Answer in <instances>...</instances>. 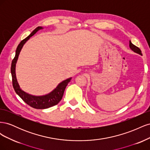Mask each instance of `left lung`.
Wrapping results in <instances>:
<instances>
[{
    "instance_id": "8db88e82",
    "label": "left lung",
    "mask_w": 150,
    "mask_h": 150,
    "mask_svg": "<svg viewBox=\"0 0 150 150\" xmlns=\"http://www.w3.org/2000/svg\"><path fill=\"white\" fill-rule=\"evenodd\" d=\"M129 47H130V49H131V50H132L133 51H134V52L139 54V55H141V56H142V51H141L140 49L138 48V47H137L136 46H134V44H133L132 43H131V40H129Z\"/></svg>"
}]
</instances>
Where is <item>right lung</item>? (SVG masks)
Masks as SVG:
<instances>
[{"label":"right lung","instance_id":"right-lung-1","mask_svg":"<svg viewBox=\"0 0 150 150\" xmlns=\"http://www.w3.org/2000/svg\"><path fill=\"white\" fill-rule=\"evenodd\" d=\"M44 28L41 26H39L37 28H35L32 33L30 34L29 36H28L25 39L22 40L18 45L16 51V56L12 61L11 64V74L12 78V84L13 89H14L16 93L19 96L22 100L25 103H27L30 106L33 107L35 109H46L53 106H55L59 102L63 96L65 89L67 85L69 83L72 78H69L67 79H65L61 83L59 84L57 87L53 89L51 92L49 93L42 95V96H35V95H32L28 93L25 92L24 91L22 90L20 86L17 82V79L16 78V63L19 57V54L21 51V49L23 47L25 43L31 38L32 36L34 35L40 29H43Z\"/></svg>","mask_w":150,"mask_h":150}]
</instances>
